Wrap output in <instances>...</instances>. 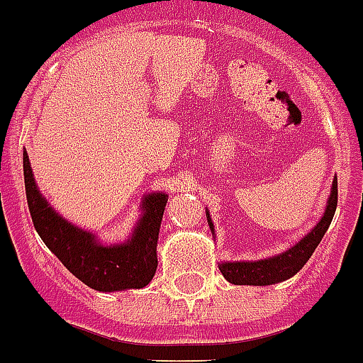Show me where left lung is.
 Here are the masks:
<instances>
[{
    "mask_svg": "<svg viewBox=\"0 0 363 363\" xmlns=\"http://www.w3.org/2000/svg\"><path fill=\"white\" fill-rule=\"evenodd\" d=\"M336 203H338V182H333L331 196L327 201V209L323 213L322 220L316 223L313 230L307 234L306 238H301L289 251L281 252L274 258L259 259V262H233V264H221L220 271L227 281L234 285H272L280 284L287 278L294 277L307 259L314 252V249L322 242L323 234L331 225L333 216H335ZM207 221H209L211 230H214L213 221H211L209 213H207Z\"/></svg>",
    "mask_w": 363,
    "mask_h": 363,
    "instance_id": "left-lung-1",
    "label": "left lung"
}]
</instances>
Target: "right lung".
I'll list each match as a JSON object with an SVG mask.
<instances>
[{"instance_id": "right-lung-1", "label": "right lung", "mask_w": 363, "mask_h": 363, "mask_svg": "<svg viewBox=\"0 0 363 363\" xmlns=\"http://www.w3.org/2000/svg\"><path fill=\"white\" fill-rule=\"evenodd\" d=\"M23 174L32 223L45 245L60 258L74 277L91 289L112 293L142 289L152 280L158 267L160 223L167 205V194H149L143 201V216L133 238L123 245H101L94 234L74 227L47 203L38 191L27 150L23 152Z\"/></svg>"}]
</instances>
